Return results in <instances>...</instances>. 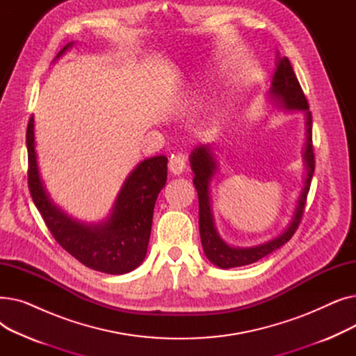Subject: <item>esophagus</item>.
I'll return each instance as SVG.
<instances>
[{
  "instance_id": "esophagus-1",
  "label": "esophagus",
  "mask_w": 356,
  "mask_h": 356,
  "mask_svg": "<svg viewBox=\"0 0 356 356\" xmlns=\"http://www.w3.org/2000/svg\"><path fill=\"white\" fill-rule=\"evenodd\" d=\"M186 167V156L183 153H176L170 157V161H168V168L173 175H180Z\"/></svg>"
}]
</instances>
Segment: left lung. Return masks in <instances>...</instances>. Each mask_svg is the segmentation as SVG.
<instances>
[{"mask_svg":"<svg viewBox=\"0 0 356 356\" xmlns=\"http://www.w3.org/2000/svg\"><path fill=\"white\" fill-rule=\"evenodd\" d=\"M270 95H273V98H275V101H278V104H282V106H284L286 109L305 111L306 118H307L306 121L307 141H306V149H305V163L307 167V176L305 180V188L302 191V195L297 202L294 216L290 222L289 228L282 235H278L277 238L266 242V244H261L251 248H234L227 245L225 242L219 238L215 229V223L211 212V203H209V181L215 173L216 163L212 157L211 149L203 145L196 147L191 156L192 170L195 173L193 184L197 191V197H199V232H200L202 247L211 263H213L220 268H232V267L252 264L255 261L271 254L277 248L283 247L286 242L291 239V236L297 231L303 218L307 193L310 191V183L314 173L312 112L309 111V102L306 99L305 92L300 83H298L293 66L286 56L283 59L278 58L277 69H275L273 83L270 88Z\"/></svg>","mask_w":356,"mask_h":356,"instance_id":"1","label":"left lung"}]
</instances>
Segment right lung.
I'll list each match as a JSON object with an SVG mask.
<instances>
[{
	"mask_svg": "<svg viewBox=\"0 0 356 356\" xmlns=\"http://www.w3.org/2000/svg\"><path fill=\"white\" fill-rule=\"evenodd\" d=\"M70 46L63 47L58 58ZM33 122L31 117L26 134L29 191L56 242L95 271L125 274L137 268L145 258L156 199L167 180V157L141 161L125 180L111 216L98 225H83L56 208L46 195L35 161Z\"/></svg>",
	"mask_w": 356,
	"mask_h": 356,
	"instance_id": "obj_1",
	"label": "right lung"
}]
</instances>
